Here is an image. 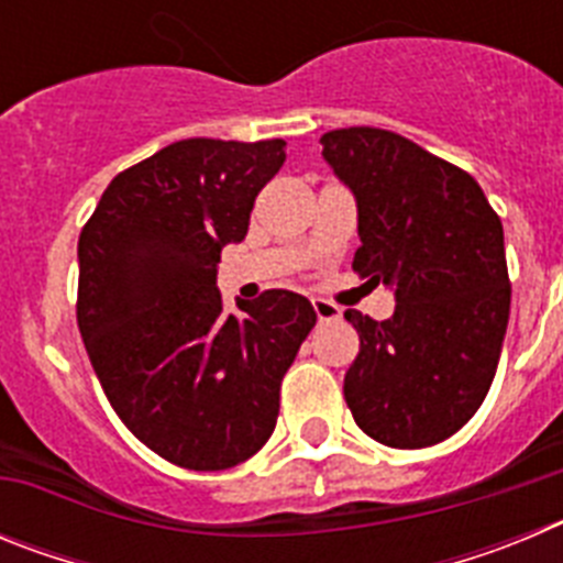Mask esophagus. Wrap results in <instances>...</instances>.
I'll return each instance as SVG.
<instances>
[{
	"label": "esophagus",
	"mask_w": 563,
	"mask_h": 563,
	"mask_svg": "<svg viewBox=\"0 0 563 563\" xmlns=\"http://www.w3.org/2000/svg\"><path fill=\"white\" fill-rule=\"evenodd\" d=\"M312 307H316L318 321H338L341 318V307L327 301V298H312Z\"/></svg>",
	"instance_id": "esophagus-1"
}]
</instances>
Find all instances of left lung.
Returning a JSON list of instances; mask_svg holds the SVG:
<instances>
[{
  "label": "left lung",
  "instance_id": "8db88e82",
  "mask_svg": "<svg viewBox=\"0 0 563 563\" xmlns=\"http://www.w3.org/2000/svg\"><path fill=\"white\" fill-rule=\"evenodd\" d=\"M324 161L357 206L355 267L395 312L343 318L361 352L343 377L352 417L389 449L449 440L485 400L510 316L505 231L479 183L386 129H335Z\"/></svg>",
  "mask_w": 563,
  "mask_h": 563
}]
</instances>
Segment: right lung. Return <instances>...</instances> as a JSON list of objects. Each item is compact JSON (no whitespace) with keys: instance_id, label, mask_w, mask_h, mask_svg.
<instances>
[{"instance_id":"add662e5","label":"right lung","mask_w":563,"mask_h":563,"mask_svg":"<svg viewBox=\"0 0 563 563\" xmlns=\"http://www.w3.org/2000/svg\"><path fill=\"white\" fill-rule=\"evenodd\" d=\"M285 141L188 137L126 168L78 239V330L112 409L188 471L251 460L276 429L282 377L316 327L305 296L267 290L225 316L217 265L242 242Z\"/></svg>"}]
</instances>
